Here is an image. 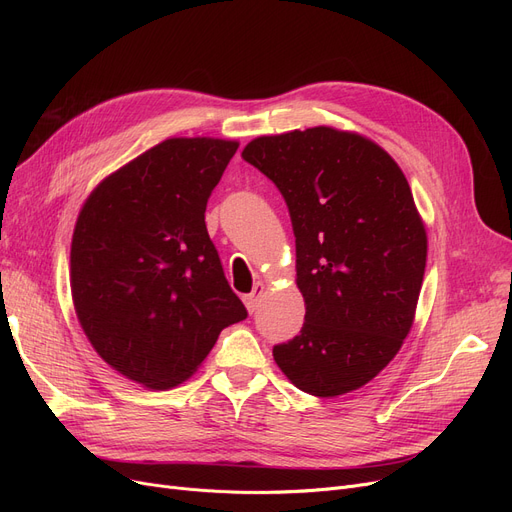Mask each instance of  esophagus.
I'll list each match as a JSON object with an SVG mask.
<instances>
[{"label":"esophagus","mask_w":512,"mask_h":512,"mask_svg":"<svg viewBox=\"0 0 512 512\" xmlns=\"http://www.w3.org/2000/svg\"><path fill=\"white\" fill-rule=\"evenodd\" d=\"M263 288H265V286H263L261 282H257L249 294H242V303H245V307H247L249 313H253V311L257 309L259 297L263 294Z\"/></svg>","instance_id":"1"}]
</instances>
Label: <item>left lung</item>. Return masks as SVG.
Instances as JSON below:
<instances>
[{"label":"left lung","instance_id":"1","mask_svg":"<svg viewBox=\"0 0 512 512\" xmlns=\"http://www.w3.org/2000/svg\"><path fill=\"white\" fill-rule=\"evenodd\" d=\"M242 159L278 186L297 238L305 324L274 346L278 367L321 398L365 386L407 338L425 274L405 174L380 145L330 126L259 137Z\"/></svg>","mask_w":512,"mask_h":512}]
</instances>
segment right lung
Masks as SVG:
<instances>
[{"label":"right lung","instance_id":"right-lung-1","mask_svg":"<svg viewBox=\"0 0 512 512\" xmlns=\"http://www.w3.org/2000/svg\"><path fill=\"white\" fill-rule=\"evenodd\" d=\"M236 141L168 139L107 176L78 213L72 301L97 355L153 390L197 371L247 317L207 234L205 207Z\"/></svg>","mask_w":512,"mask_h":512}]
</instances>
